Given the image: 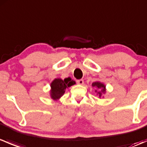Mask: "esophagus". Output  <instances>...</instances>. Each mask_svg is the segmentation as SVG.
Wrapping results in <instances>:
<instances>
[{"label":"esophagus","instance_id":"34e87169","mask_svg":"<svg viewBox=\"0 0 147 147\" xmlns=\"http://www.w3.org/2000/svg\"><path fill=\"white\" fill-rule=\"evenodd\" d=\"M77 83L79 84H80V85H82L83 84H84V80H77Z\"/></svg>","mask_w":147,"mask_h":147}]
</instances>
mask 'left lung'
I'll return each instance as SVG.
<instances>
[{"mask_svg":"<svg viewBox=\"0 0 147 147\" xmlns=\"http://www.w3.org/2000/svg\"><path fill=\"white\" fill-rule=\"evenodd\" d=\"M93 87H95V92L97 93V95L99 96V98H104V94L106 93V85L104 83L101 82H94L92 84Z\"/></svg>","mask_w":147,"mask_h":147,"instance_id":"8db88e82","label":"left lung"}]
</instances>
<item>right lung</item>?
I'll list each match as a JSON object with an SVG mask.
<instances>
[{
	"mask_svg": "<svg viewBox=\"0 0 147 147\" xmlns=\"http://www.w3.org/2000/svg\"><path fill=\"white\" fill-rule=\"evenodd\" d=\"M75 81L72 80L70 78H65L64 80L59 78L54 79L50 83V95L51 99L55 101L59 100L65 94L66 89L75 84Z\"/></svg>",
	"mask_w": 147,
	"mask_h": 147,
	"instance_id": "1",
	"label": "right lung"
}]
</instances>
